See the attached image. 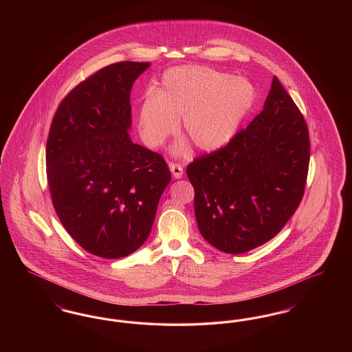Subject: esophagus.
Here are the masks:
<instances>
[{"label":"esophagus","instance_id":"34e87169","mask_svg":"<svg viewBox=\"0 0 352 352\" xmlns=\"http://www.w3.org/2000/svg\"><path fill=\"white\" fill-rule=\"evenodd\" d=\"M168 168H170V171H171V174H173V177H174L175 179H179V178L184 177V168H182L179 164L170 162Z\"/></svg>","mask_w":352,"mask_h":352}]
</instances>
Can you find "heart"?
Masks as SVG:
<instances>
[{"mask_svg":"<svg viewBox=\"0 0 352 352\" xmlns=\"http://www.w3.org/2000/svg\"><path fill=\"white\" fill-rule=\"evenodd\" d=\"M256 91L248 80L204 66H181L168 69L157 94H149L138 109V131L149 148L161 146L181 131L198 151L223 148L251 112ZM186 142L174 151L184 154Z\"/></svg>","mask_w":352,"mask_h":352,"instance_id":"b5f03b06","label":"heart"}]
</instances>
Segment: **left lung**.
<instances>
[{"label":"left lung","mask_w":352,"mask_h":352,"mask_svg":"<svg viewBox=\"0 0 352 352\" xmlns=\"http://www.w3.org/2000/svg\"><path fill=\"white\" fill-rule=\"evenodd\" d=\"M309 161L307 124L274 76L251 124L186 168L204 240L239 254L273 239L301 203Z\"/></svg>","instance_id":"8db88e82"}]
</instances>
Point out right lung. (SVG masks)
<instances>
[{
    "label": "right lung",
    "mask_w": 352,
    "mask_h": 352,
    "mask_svg": "<svg viewBox=\"0 0 352 352\" xmlns=\"http://www.w3.org/2000/svg\"><path fill=\"white\" fill-rule=\"evenodd\" d=\"M149 62L101 68L60 101L46 144L55 212L87 252L120 258L148 239L171 174L164 157L133 144L131 89Z\"/></svg>",
    "instance_id": "obj_1"
}]
</instances>
